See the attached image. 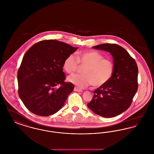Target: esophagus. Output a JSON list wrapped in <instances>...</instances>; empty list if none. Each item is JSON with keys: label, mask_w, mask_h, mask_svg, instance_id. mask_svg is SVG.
Segmentation results:
<instances>
[{"label": "esophagus", "mask_w": 154, "mask_h": 154, "mask_svg": "<svg viewBox=\"0 0 154 154\" xmlns=\"http://www.w3.org/2000/svg\"><path fill=\"white\" fill-rule=\"evenodd\" d=\"M74 91H76V92H82V89H81L80 88H77V87H74Z\"/></svg>", "instance_id": "34e87169"}]
</instances>
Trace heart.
<instances>
[{"label": "heart", "mask_w": 154, "mask_h": 154, "mask_svg": "<svg viewBox=\"0 0 154 154\" xmlns=\"http://www.w3.org/2000/svg\"><path fill=\"white\" fill-rule=\"evenodd\" d=\"M79 64L85 66L82 70L83 74H73L67 79L79 88L92 85L96 88L102 87L110 80L114 72L113 62L104 58L101 54L94 50L80 52L76 57L73 54L69 55L65 59L63 67L67 73L73 74L78 69Z\"/></svg>", "instance_id": "1"}]
</instances>
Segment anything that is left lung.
<instances>
[{
  "label": "left lung",
  "instance_id": "obj_1",
  "mask_svg": "<svg viewBox=\"0 0 154 154\" xmlns=\"http://www.w3.org/2000/svg\"><path fill=\"white\" fill-rule=\"evenodd\" d=\"M94 49L109 52L113 57L114 72L110 80L94 91L88 107L103 117H116L132 104L138 89V67L127 51L116 44H100Z\"/></svg>",
  "mask_w": 154,
  "mask_h": 154
}]
</instances>
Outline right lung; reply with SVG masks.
<instances>
[{
    "label": "right lung",
    "instance_id": "right-lung-1",
    "mask_svg": "<svg viewBox=\"0 0 154 154\" xmlns=\"http://www.w3.org/2000/svg\"><path fill=\"white\" fill-rule=\"evenodd\" d=\"M77 48L58 40H44L25 53L17 73L18 92L30 112L47 117L63 106L74 87L65 81L63 64Z\"/></svg>",
    "mask_w": 154,
    "mask_h": 154
}]
</instances>
